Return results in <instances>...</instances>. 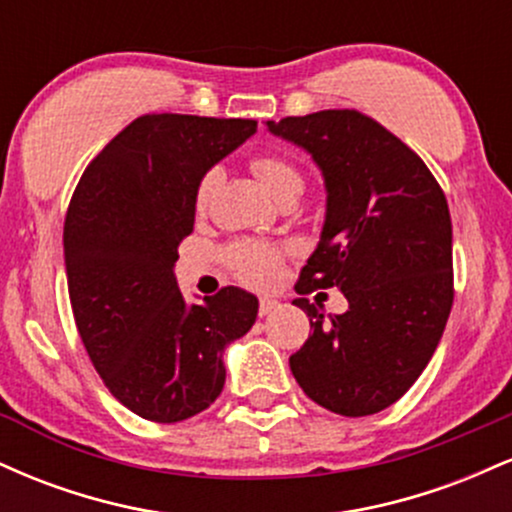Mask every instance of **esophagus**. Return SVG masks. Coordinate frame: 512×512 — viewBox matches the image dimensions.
<instances>
[{"mask_svg": "<svg viewBox=\"0 0 512 512\" xmlns=\"http://www.w3.org/2000/svg\"><path fill=\"white\" fill-rule=\"evenodd\" d=\"M279 301H274V298H260V315H269L274 313L276 308H279Z\"/></svg>", "mask_w": 512, "mask_h": 512, "instance_id": "1", "label": "esophagus"}]
</instances>
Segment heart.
Here are the masks:
<instances>
[{
  "label": "heart",
  "instance_id": "obj_1",
  "mask_svg": "<svg viewBox=\"0 0 512 512\" xmlns=\"http://www.w3.org/2000/svg\"><path fill=\"white\" fill-rule=\"evenodd\" d=\"M250 170L257 182L264 187L267 195H272L276 202L286 197H298L303 190V173L298 170L296 163L279 154H260L250 161ZM219 173L209 170L202 180H199L195 192V209L202 214L207 209L211 192H214ZM228 262H231L233 272L238 274L240 281L257 286V289H267L281 276V264H284V250L276 248L272 243H260V240H240V243L228 248Z\"/></svg>",
  "mask_w": 512,
  "mask_h": 512
}]
</instances>
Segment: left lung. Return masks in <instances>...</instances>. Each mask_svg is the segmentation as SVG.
Instances as JSON below:
<instances>
[{"label":"left lung","mask_w":512,"mask_h":512,"mask_svg":"<svg viewBox=\"0 0 512 512\" xmlns=\"http://www.w3.org/2000/svg\"><path fill=\"white\" fill-rule=\"evenodd\" d=\"M308 151L327 190L320 243L296 291L337 286L342 315L296 298L313 334L289 358L303 392L342 416L378 414L416 383L452 308V223L431 170L358 110L267 122Z\"/></svg>","instance_id":"8db88e82"}]
</instances>
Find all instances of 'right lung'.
Here are the masks:
<instances>
[{
	"instance_id": "add662e5",
	"label": "right lung",
	"mask_w": 512,
	"mask_h": 512,
	"mask_svg": "<svg viewBox=\"0 0 512 512\" xmlns=\"http://www.w3.org/2000/svg\"><path fill=\"white\" fill-rule=\"evenodd\" d=\"M257 132L255 120L142 115L88 163L64 219L76 330L117 402L175 424L226 383L223 351L255 325L257 298L226 286L187 305L173 267L195 228L207 170Z\"/></svg>"
}]
</instances>
